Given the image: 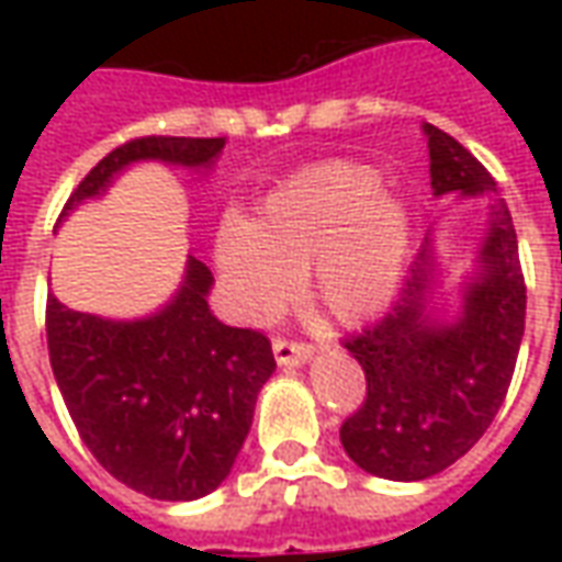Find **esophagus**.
I'll return each mask as SVG.
<instances>
[{
	"mask_svg": "<svg viewBox=\"0 0 562 562\" xmlns=\"http://www.w3.org/2000/svg\"><path fill=\"white\" fill-rule=\"evenodd\" d=\"M313 352H316V346H313V342L285 340V337H277V340H273V355H277V361L285 367L304 364L306 358H310Z\"/></svg>",
	"mask_w": 562,
	"mask_h": 562,
	"instance_id": "esophagus-1",
	"label": "esophagus"
}]
</instances>
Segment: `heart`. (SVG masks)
<instances>
[{"label":"heart","instance_id":"1","mask_svg":"<svg viewBox=\"0 0 562 562\" xmlns=\"http://www.w3.org/2000/svg\"><path fill=\"white\" fill-rule=\"evenodd\" d=\"M409 222L358 161H325L280 186L261 222H222L216 258L246 318H270L310 268V294L342 325L385 310L401 282Z\"/></svg>","mask_w":562,"mask_h":562}]
</instances>
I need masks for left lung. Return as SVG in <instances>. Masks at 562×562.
I'll list each match as a JSON object with an SVG mask.
<instances>
[{
  "label": "left lung",
  "instance_id": "left-lung-1",
  "mask_svg": "<svg viewBox=\"0 0 562 562\" xmlns=\"http://www.w3.org/2000/svg\"><path fill=\"white\" fill-rule=\"evenodd\" d=\"M436 195H487L496 180L442 128L424 126ZM434 261L422 252L389 313L346 337L364 367L367 397L340 427L346 454L370 475L422 482L463 458L506 401L518 361L527 285L506 201L496 198L482 246V277L451 328L424 318Z\"/></svg>",
  "mask_w": 562,
  "mask_h": 562
}]
</instances>
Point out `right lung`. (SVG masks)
Returning a JSON list of instances; mask_svg holds the SVG:
<instances>
[{
	"label": "right lung",
	"mask_w": 562,
	"mask_h": 562,
	"mask_svg": "<svg viewBox=\"0 0 562 562\" xmlns=\"http://www.w3.org/2000/svg\"><path fill=\"white\" fill-rule=\"evenodd\" d=\"M222 147L225 138L126 140L80 180L63 213L99 195L128 161L207 168ZM210 282L189 258L183 289L144 322L78 313L47 294L50 367L83 446L116 482L153 499H198L225 482L277 367L261 330L228 328L210 313Z\"/></svg>",
	"instance_id": "right-lung-1"
}]
</instances>
